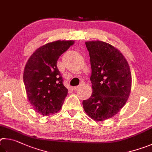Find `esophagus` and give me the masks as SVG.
<instances>
[{"label":"esophagus","mask_w":152,"mask_h":152,"mask_svg":"<svg viewBox=\"0 0 152 152\" xmlns=\"http://www.w3.org/2000/svg\"><path fill=\"white\" fill-rule=\"evenodd\" d=\"M84 85V83L83 82H82V83H81L80 84H79V86H75V87H73V89H78L79 87H81V86H83Z\"/></svg>","instance_id":"1"}]
</instances>
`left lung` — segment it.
Segmentation results:
<instances>
[{
    "label": "left lung",
    "instance_id": "obj_1",
    "mask_svg": "<svg viewBox=\"0 0 152 152\" xmlns=\"http://www.w3.org/2000/svg\"><path fill=\"white\" fill-rule=\"evenodd\" d=\"M91 66L93 93L83 101L86 113L95 121L112 118L124 107L129 96L132 75L124 56L103 41L86 42Z\"/></svg>",
    "mask_w": 152,
    "mask_h": 152
}]
</instances>
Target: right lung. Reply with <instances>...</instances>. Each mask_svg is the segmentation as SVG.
<instances>
[{
    "instance_id": "obj_1",
    "label": "right lung",
    "mask_w": 152,
    "mask_h": 152,
    "mask_svg": "<svg viewBox=\"0 0 152 152\" xmlns=\"http://www.w3.org/2000/svg\"><path fill=\"white\" fill-rule=\"evenodd\" d=\"M73 43V41L49 42L37 49L26 62L23 80L28 99L42 115L58 112L67 95L57 62Z\"/></svg>"
}]
</instances>
